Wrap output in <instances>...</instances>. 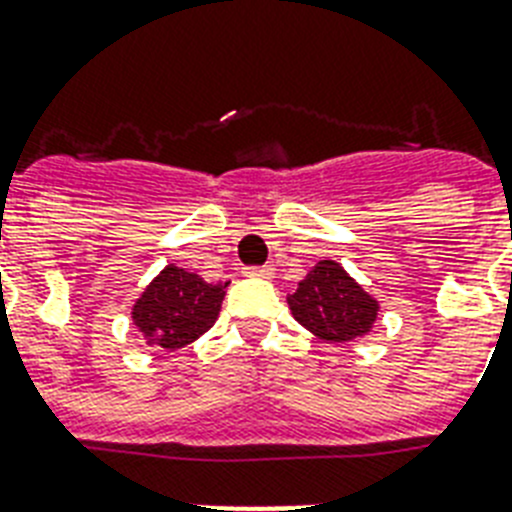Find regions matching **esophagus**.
<instances>
[{
  "instance_id": "esophagus-1",
  "label": "esophagus",
  "mask_w": 512,
  "mask_h": 512,
  "mask_svg": "<svg viewBox=\"0 0 512 512\" xmlns=\"http://www.w3.org/2000/svg\"><path fill=\"white\" fill-rule=\"evenodd\" d=\"M246 274H248V277H261V280H272V277H274V266L272 264L248 266Z\"/></svg>"
}]
</instances>
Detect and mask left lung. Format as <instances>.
Returning <instances> with one entry per match:
<instances>
[{"instance_id":"obj_1","label":"left lung","mask_w":512,"mask_h":512,"mask_svg":"<svg viewBox=\"0 0 512 512\" xmlns=\"http://www.w3.org/2000/svg\"><path fill=\"white\" fill-rule=\"evenodd\" d=\"M295 322L329 342H350L371 332L379 303L337 261H319L290 298Z\"/></svg>"}]
</instances>
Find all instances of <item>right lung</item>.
<instances>
[{
	"mask_svg": "<svg viewBox=\"0 0 512 512\" xmlns=\"http://www.w3.org/2000/svg\"><path fill=\"white\" fill-rule=\"evenodd\" d=\"M227 282H204L196 272L164 266L133 306V322L149 345L177 350L214 327Z\"/></svg>",
	"mask_w": 512,
	"mask_h": 512,
	"instance_id": "obj_1",
	"label": "right lung"
}]
</instances>
